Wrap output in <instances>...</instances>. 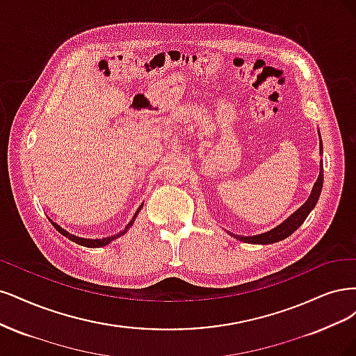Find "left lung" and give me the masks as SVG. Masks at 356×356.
Segmentation results:
<instances>
[{"label":"left lung","mask_w":356,"mask_h":356,"mask_svg":"<svg viewBox=\"0 0 356 356\" xmlns=\"http://www.w3.org/2000/svg\"><path fill=\"white\" fill-rule=\"evenodd\" d=\"M321 152H323V145H321ZM323 168H324L323 163H321V171H319L318 180L315 181L314 189H312L311 195H309L307 201L302 205L299 210H297L296 213H293L285 222H282L277 227H273L272 231L265 232V234H260V235H254V236H238V235H234V236L236 239H239V241H244V243H248V244H273V243H278V241H282L286 236H290L294 231H297V229L300 227V225L306 220V217L309 216V213H311L314 210L315 205H316V201L319 198L321 189H323V180H324V175H323L324 171H323Z\"/></svg>","instance_id":"8db88e82"}]
</instances>
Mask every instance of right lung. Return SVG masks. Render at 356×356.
I'll return each instance as SVG.
<instances>
[{
    "label": "right lung",
    "mask_w": 356,
    "mask_h": 356,
    "mask_svg": "<svg viewBox=\"0 0 356 356\" xmlns=\"http://www.w3.org/2000/svg\"><path fill=\"white\" fill-rule=\"evenodd\" d=\"M142 209V205L139 209H137V211H136V214H134V217L137 216V213H139V210ZM134 217H133V220L125 226V229H124V232H121V234H117V235H113V236H109V238H102V239H86V238H79V236H75V235H72V234H70V232H66L65 229H62L59 225H56V223H53V226L57 229V231H59L62 235H65L66 238H70L71 241H74V243H76V244H79V245H84V247H90V248H95V247H105V245H108L111 241H113V239H117V238H120L122 234H125L127 232V229L133 225V222H134Z\"/></svg>",
    "instance_id": "right-lung-1"
}]
</instances>
